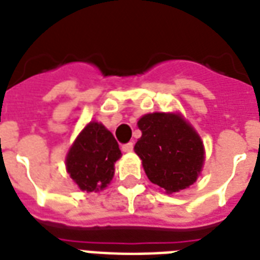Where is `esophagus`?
Masks as SVG:
<instances>
[{
	"mask_svg": "<svg viewBox=\"0 0 260 260\" xmlns=\"http://www.w3.org/2000/svg\"><path fill=\"white\" fill-rule=\"evenodd\" d=\"M121 150L124 151V152H131V151L134 150V143L132 142L126 143V144H124V146L121 147Z\"/></svg>",
	"mask_w": 260,
	"mask_h": 260,
	"instance_id": "esophagus-1",
	"label": "esophagus"
}]
</instances>
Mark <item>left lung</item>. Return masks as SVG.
Listing matches in <instances>:
<instances>
[{"instance_id": "obj_1", "label": "left lung", "mask_w": 260, "mask_h": 260, "mask_svg": "<svg viewBox=\"0 0 260 260\" xmlns=\"http://www.w3.org/2000/svg\"><path fill=\"white\" fill-rule=\"evenodd\" d=\"M138 126L142 138L135 152L148 179L166 193L193 185L204 163V146L197 132L179 114H146Z\"/></svg>"}]
</instances>
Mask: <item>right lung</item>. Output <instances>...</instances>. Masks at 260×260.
I'll return each instance as SVG.
<instances>
[{"label": "right lung", "mask_w": 260, "mask_h": 260, "mask_svg": "<svg viewBox=\"0 0 260 260\" xmlns=\"http://www.w3.org/2000/svg\"><path fill=\"white\" fill-rule=\"evenodd\" d=\"M121 151L113 135L98 122H90L69 151L67 171L79 189L98 191L108 186Z\"/></svg>", "instance_id": "obj_1"}]
</instances>
